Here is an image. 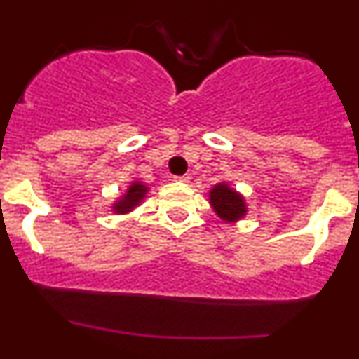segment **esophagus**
I'll return each instance as SVG.
<instances>
[{"label": "esophagus", "mask_w": 359, "mask_h": 359, "mask_svg": "<svg viewBox=\"0 0 359 359\" xmlns=\"http://www.w3.org/2000/svg\"><path fill=\"white\" fill-rule=\"evenodd\" d=\"M175 180H177V182L187 184V182H191V177L189 175H180V177H175Z\"/></svg>", "instance_id": "obj_1"}]
</instances>
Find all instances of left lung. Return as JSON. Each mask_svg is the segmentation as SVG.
I'll return each mask as SVG.
<instances>
[{"label": "left lung", "instance_id": "1", "mask_svg": "<svg viewBox=\"0 0 359 359\" xmlns=\"http://www.w3.org/2000/svg\"><path fill=\"white\" fill-rule=\"evenodd\" d=\"M208 203L215 215L224 222H240L248 213V205L243 194L231 187L226 180L217 182L208 191Z\"/></svg>", "mask_w": 359, "mask_h": 359}]
</instances>
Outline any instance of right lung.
<instances>
[{
    "instance_id": "1",
    "label": "right lung",
    "mask_w": 359,
    "mask_h": 359,
    "mask_svg": "<svg viewBox=\"0 0 359 359\" xmlns=\"http://www.w3.org/2000/svg\"><path fill=\"white\" fill-rule=\"evenodd\" d=\"M147 193H149V186L144 184L142 180L135 179L126 186L125 193L119 194L116 198L114 203L111 205V210L116 213V215H126V213H132L137 206H140L144 200L147 198Z\"/></svg>"
}]
</instances>
